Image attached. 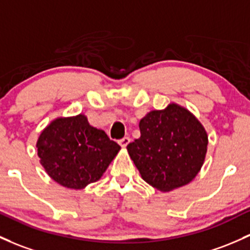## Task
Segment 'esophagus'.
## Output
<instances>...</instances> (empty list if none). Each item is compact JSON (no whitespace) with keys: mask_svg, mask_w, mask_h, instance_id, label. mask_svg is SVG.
Wrapping results in <instances>:
<instances>
[{"mask_svg":"<svg viewBox=\"0 0 250 250\" xmlns=\"http://www.w3.org/2000/svg\"><path fill=\"white\" fill-rule=\"evenodd\" d=\"M129 142H130V138L125 136V138H123V139L120 140L119 144H120V146L122 147V148H125V147L128 146V145H129Z\"/></svg>","mask_w":250,"mask_h":250,"instance_id":"34e87169","label":"esophagus"}]
</instances>
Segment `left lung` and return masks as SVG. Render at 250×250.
Listing matches in <instances>:
<instances>
[{
	"label": "left lung",
	"mask_w": 250,
	"mask_h": 250,
	"mask_svg": "<svg viewBox=\"0 0 250 250\" xmlns=\"http://www.w3.org/2000/svg\"><path fill=\"white\" fill-rule=\"evenodd\" d=\"M141 136L127 146L141 178L161 192L188 185L196 178L208 152L205 128L177 103L147 112L139 123Z\"/></svg>",
	"instance_id": "obj_1"
}]
</instances>
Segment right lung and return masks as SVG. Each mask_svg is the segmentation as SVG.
Segmentation results:
<instances>
[{
  "label": "right lung",
  "mask_w": 250,
  "mask_h": 250,
  "mask_svg": "<svg viewBox=\"0 0 250 250\" xmlns=\"http://www.w3.org/2000/svg\"><path fill=\"white\" fill-rule=\"evenodd\" d=\"M41 166L59 185L82 190L97 182L121 147L84 114L59 116L43 128L37 141Z\"/></svg>",
  "instance_id": "right-lung-1"
}]
</instances>
